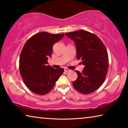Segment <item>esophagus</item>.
Returning <instances> with one entry per match:
<instances>
[{
  "label": "esophagus",
  "instance_id": "esophagus-1",
  "mask_svg": "<svg viewBox=\"0 0 128 128\" xmlns=\"http://www.w3.org/2000/svg\"><path fill=\"white\" fill-rule=\"evenodd\" d=\"M64 71H65V72H70L71 70H70V69H69L68 68H65Z\"/></svg>",
  "mask_w": 128,
  "mask_h": 128
}]
</instances>
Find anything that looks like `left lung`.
<instances>
[{
	"instance_id": "8db88e82",
	"label": "left lung",
	"mask_w": 128,
	"mask_h": 128,
	"mask_svg": "<svg viewBox=\"0 0 128 128\" xmlns=\"http://www.w3.org/2000/svg\"><path fill=\"white\" fill-rule=\"evenodd\" d=\"M75 42L77 58L85 66L82 72L76 70L78 77L73 82L78 92L88 94L102 85L107 74L108 56L102 41L95 34L85 30L66 33Z\"/></svg>"
}]
</instances>
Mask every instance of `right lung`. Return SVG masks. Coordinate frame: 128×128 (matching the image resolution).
<instances>
[{
    "instance_id": "right-lung-1",
    "label": "right lung",
    "mask_w": 128,
    "mask_h": 128,
    "mask_svg": "<svg viewBox=\"0 0 128 128\" xmlns=\"http://www.w3.org/2000/svg\"><path fill=\"white\" fill-rule=\"evenodd\" d=\"M64 34L40 32L28 40L21 51L19 69L25 85L32 92L45 95L52 89L64 72L63 68L54 69L48 64L52 46L61 40Z\"/></svg>"
}]
</instances>
